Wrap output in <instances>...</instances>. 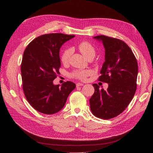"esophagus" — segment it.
Here are the masks:
<instances>
[{"mask_svg": "<svg viewBox=\"0 0 153 153\" xmlns=\"http://www.w3.org/2000/svg\"><path fill=\"white\" fill-rule=\"evenodd\" d=\"M82 85H84V84H82V83H77V84H76V87L82 86Z\"/></svg>", "mask_w": 153, "mask_h": 153, "instance_id": "1", "label": "esophagus"}]
</instances>
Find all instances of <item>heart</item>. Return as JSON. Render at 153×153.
<instances>
[{
    "label": "heart",
    "instance_id": "1",
    "mask_svg": "<svg viewBox=\"0 0 153 153\" xmlns=\"http://www.w3.org/2000/svg\"><path fill=\"white\" fill-rule=\"evenodd\" d=\"M78 48L80 51L83 54L87 59L94 58L95 56L96 51L93 45L89 42L84 41L78 44ZM73 53V49L71 48H68L62 52L60 56V60L63 64H67L71 59V56ZM92 74V71L89 69H76L69 74L70 77L76 78L80 80H85L89 75Z\"/></svg>",
    "mask_w": 153,
    "mask_h": 153
}]
</instances>
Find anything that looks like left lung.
I'll return each mask as SVG.
<instances>
[{
	"label": "left lung",
	"instance_id": "obj_1",
	"mask_svg": "<svg viewBox=\"0 0 153 153\" xmlns=\"http://www.w3.org/2000/svg\"><path fill=\"white\" fill-rule=\"evenodd\" d=\"M105 48V62L98 80L109 84L106 91L93 84L94 93L89 100L94 116L105 120L113 118L124 111L137 90L138 63L131 48L123 41L98 35Z\"/></svg>",
	"mask_w": 153,
	"mask_h": 153
}]
</instances>
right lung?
I'll return each instance as SVG.
<instances>
[{"mask_svg":"<svg viewBox=\"0 0 153 153\" xmlns=\"http://www.w3.org/2000/svg\"><path fill=\"white\" fill-rule=\"evenodd\" d=\"M75 35L49 33L36 37L24 50L21 75L22 88L27 102L39 112L52 114L63 108L76 85L65 82L60 87L53 81L60 74V49Z\"/></svg>","mask_w":153,"mask_h":153,"instance_id":"right-lung-1","label":"right lung"}]
</instances>
